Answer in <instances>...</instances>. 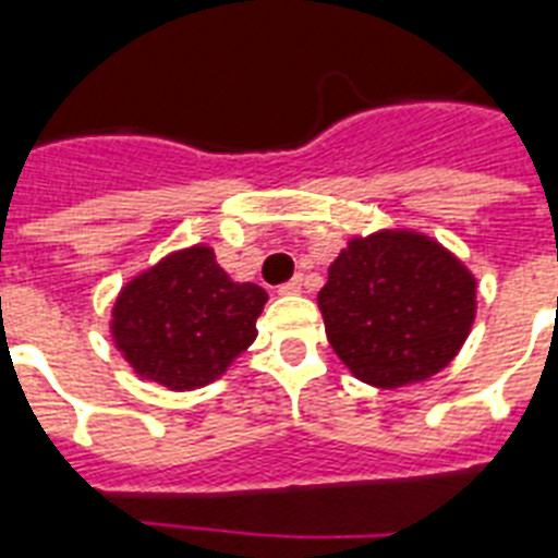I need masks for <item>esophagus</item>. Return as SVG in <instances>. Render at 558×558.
<instances>
[{
	"label": "esophagus",
	"instance_id": "esophagus-1",
	"mask_svg": "<svg viewBox=\"0 0 558 558\" xmlns=\"http://www.w3.org/2000/svg\"><path fill=\"white\" fill-rule=\"evenodd\" d=\"M278 292L280 295H298V292H301V278H292L287 280V283H280Z\"/></svg>",
	"mask_w": 558,
	"mask_h": 558
}]
</instances>
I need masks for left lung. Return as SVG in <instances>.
<instances>
[{"label":"left lung","mask_w":558,"mask_h":558,"mask_svg":"<svg viewBox=\"0 0 558 558\" xmlns=\"http://www.w3.org/2000/svg\"><path fill=\"white\" fill-rule=\"evenodd\" d=\"M318 306L356 379L402 388L458 356L475 322V278L432 236L376 231L341 248Z\"/></svg>","instance_id":"8db88e82"}]
</instances>
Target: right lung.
<instances>
[{"label":"right lung","mask_w":558,"mask_h":558,"mask_svg":"<svg viewBox=\"0 0 558 558\" xmlns=\"http://www.w3.org/2000/svg\"><path fill=\"white\" fill-rule=\"evenodd\" d=\"M266 292L234 283L214 248L168 254L121 289L112 339L138 376L170 390H193L226 373L257 336Z\"/></svg>","instance_id":"1"}]
</instances>
